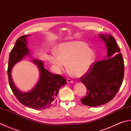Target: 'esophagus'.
<instances>
[{"instance_id":"obj_1","label":"esophagus","mask_w":131,"mask_h":131,"mask_svg":"<svg viewBox=\"0 0 131 131\" xmlns=\"http://www.w3.org/2000/svg\"><path fill=\"white\" fill-rule=\"evenodd\" d=\"M67 82L68 83H74V81H73V80H71V79H69V78H68L67 79Z\"/></svg>"}]
</instances>
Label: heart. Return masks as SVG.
I'll list each match as a JSON object with an SVG mask.
<instances>
[{
    "label": "heart",
    "instance_id": "1",
    "mask_svg": "<svg viewBox=\"0 0 131 131\" xmlns=\"http://www.w3.org/2000/svg\"><path fill=\"white\" fill-rule=\"evenodd\" d=\"M95 58V53L87 43L75 41L60 44L57 53L50 56L49 61L58 73L63 71L68 63L69 70L76 77H81L90 70Z\"/></svg>",
    "mask_w": 131,
    "mask_h": 131
}]
</instances>
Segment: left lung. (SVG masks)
Listing matches in <instances>:
<instances>
[{
	"label": "left lung",
	"mask_w": 131,
	"mask_h": 131,
	"mask_svg": "<svg viewBox=\"0 0 131 131\" xmlns=\"http://www.w3.org/2000/svg\"><path fill=\"white\" fill-rule=\"evenodd\" d=\"M105 43L106 58L93 63L91 68L80 78L87 88L82 104L94 107L106 104L117 93L123 82L124 65L122 54L115 39L110 35L100 34Z\"/></svg>",
	"instance_id": "left-lung-1"
}]
</instances>
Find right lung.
Listing matches in <instances>:
<instances>
[{
    "mask_svg": "<svg viewBox=\"0 0 131 131\" xmlns=\"http://www.w3.org/2000/svg\"><path fill=\"white\" fill-rule=\"evenodd\" d=\"M30 35H25L19 37L10 51L8 66L9 83L13 93L23 105L34 109H44L50 107L53 104L60 88L66 84V81L64 77L52 74L44 68L42 61L32 59L39 71V79L34 88L29 92H23L18 90L14 84L11 71L17 62L30 54L27 47V38Z\"/></svg>",
    "mask_w": 131,
    "mask_h": 131,
    "instance_id": "right-lung-1",
    "label": "right lung"
}]
</instances>
